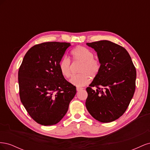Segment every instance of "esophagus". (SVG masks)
I'll return each instance as SVG.
<instances>
[{
    "label": "esophagus",
    "mask_w": 150,
    "mask_h": 150,
    "mask_svg": "<svg viewBox=\"0 0 150 150\" xmlns=\"http://www.w3.org/2000/svg\"><path fill=\"white\" fill-rule=\"evenodd\" d=\"M83 88H80V87H77L76 88V90L78 91H81V90H83Z\"/></svg>",
    "instance_id": "34e87169"
}]
</instances>
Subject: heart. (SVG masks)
<instances>
[{"instance_id": "obj_1", "label": "heart", "mask_w": 150, "mask_h": 150, "mask_svg": "<svg viewBox=\"0 0 150 150\" xmlns=\"http://www.w3.org/2000/svg\"><path fill=\"white\" fill-rule=\"evenodd\" d=\"M74 62H80L79 68L80 74L74 75L70 79V83L78 87H82L89 84L91 77L95 78L100 72L101 63L98 59L94 57L93 52L87 47L78 46L71 51ZM59 69L61 75L65 78H69L71 74V61L67 57H63L59 62Z\"/></svg>"}]
</instances>
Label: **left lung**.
Returning a JSON list of instances; mask_svg holds the SVG:
<instances>
[{"label":"left lung","instance_id":"obj_1","mask_svg":"<svg viewBox=\"0 0 150 150\" xmlns=\"http://www.w3.org/2000/svg\"><path fill=\"white\" fill-rule=\"evenodd\" d=\"M87 45L97 52L101 68L86 88V106L94 119L112 122L123 115L129 106L135 91L137 71L129 53L120 45L106 40Z\"/></svg>","mask_w":150,"mask_h":150}]
</instances>
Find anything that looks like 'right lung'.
<instances>
[{"mask_svg": "<svg viewBox=\"0 0 150 150\" xmlns=\"http://www.w3.org/2000/svg\"><path fill=\"white\" fill-rule=\"evenodd\" d=\"M69 42L36 44L27 52L18 72L19 96L35 122L51 126L59 122L76 93V86L66 81L59 62Z\"/></svg>", "mask_w": 150, "mask_h": 150, "instance_id": "right-lung-1", "label": "right lung"}]
</instances>
